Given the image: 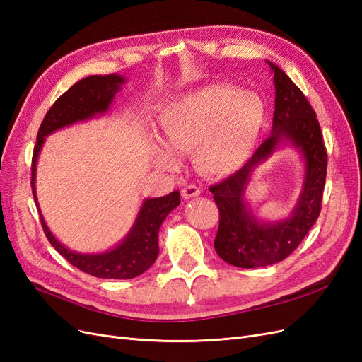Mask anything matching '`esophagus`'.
Returning a JSON list of instances; mask_svg holds the SVG:
<instances>
[{
  "mask_svg": "<svg viewBox=\"0 0 362 362\" xmlns=\"http://www.w3.org/2000/svg\"><path fill=\"white\" fill-rule=\"evenodd\" d=\"M181 194H182V198H185V199L196 198V196L201 194V189L198 187V185L189 184V185H185V187L181 190Z\"/></svg>",
  "mask_w": 362,
  "mask_h": 362,
  "instance_id": "obj_1",
  "label": "esophagus"
}]
</instances>
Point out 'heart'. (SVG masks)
<instances>
[{
	"label": "heart",
	"mask_w": 362,
	"mask_h": 362,
	"mask_svg": "<svg viewBox=\"0 0 362 362\" xmlns=\"http://www.w3.org/2000/svg\"><path fill=\"white\" fill-rule=\"evenodd\" d=\"M266 122L267 107L258 95L237 86L217 84L169 104L158 125L172 149H194L196 164L202 172L223 177L243 168ZM154 154L163 166H177V157L166 146L156 145Z\"/></svg>",
	"instance_id": "b5f03b06"
}]
</instances>
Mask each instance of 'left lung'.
<instances>
[{"instance_id": "1", "label": "left lung", "mask_w": 362, "mask_h": 362, "mask_svg": "<svg viewBox=\"0 0 362 362\" xmlns=\"http://www.w3.org/2000/svg\"><path fill=\"white\" fill-rule=\"evenodd\" d=\"M267 63L276 89L272 134L242 169L210 187L218 208L214 249L228 264L243 269L275 264L300 245L320 214L326 181L327 154L315 112L290 76ZM282 143L293 144L304 156V189L290 218L261 223L247 208L244 190L251 172Z\"/></svg>"}]
</instances>
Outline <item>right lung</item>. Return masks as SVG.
Listing matches in <instances>:
<instances>
[{"label": "right lung", "mask_w": 362, "mask_h": 362, "mask_svg": "<svg viewBox=\"0 0 362 362\" xmlns=\"http://www.w3.org/2000/svg\"><path fill=\"white\" fill-rule=\"evenodd\" d=\"M125 78L120 75H90L76 81L52 104L37 131V141L31 158V189L40 214V223L49 243L71 264L84 273L104 279H131L146 272L158 257V231L166 216L180 205V192L161 198L145 199L128 235L115 249L103 254H80L63 246L48 229L36 196V163L45 137L63 127L96 115H104L110 107Z\"/></svg>", "instance_id": "1"}]
</instances>
